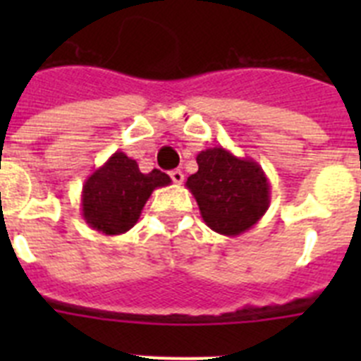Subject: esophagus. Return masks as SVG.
Segmentation results:
<instances>
[{"mask_svg":"<svg viewBox=\"0 0 361 361\" xmlns=\"http://www.w3.org/2000/svg\"><path fill=\"white\" fill-rule=\"evenodd\" d=\"M170 177H171V180H173L175 184H180L184 180V173L180 170H171Z\"/></svg>","mask_w":361,"mask_h":361,"instance_id":"esophagus-1","label":"esophagus"}]
</instances>
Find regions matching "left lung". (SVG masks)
I'll return each mask as SVG.
<instances>
[{
  "mask_svg": "<svg viewBox=\"0 0 361 361\" xmlns=\"http://www.w3.org/2000/svg\"><path fill=\"white\" fill-rule=\"evenodd\" d=\"M199 171L186 188L199 204L202 220L215 233L237 237L262 219L271 202V186L262 166L237 157L222 146L197 155Z\"/></svg>",
  "mask_w": 361,
  "mask_h": 361,
  "instance_id": "left-lung-1",
  "label": "left lung"
}]
</instances>
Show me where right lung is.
Masks as SVG:
<instances>
[{
	"instance_id": "add662e5",
	"label": "right lung",
	"mask_w": 361,
	"mask_h": 361,
	"mask_svg": "<svg viewBox=\"0 0 361 361\" xmlns=\"http://www.w3.org/2000/svg\"><path fill=\"white\" fill-rule=\"evenodd\" d=\"M168 184L171 178L161 170L141 173L133 159L116 152L82 184L81 215L95 231L121 235L137 224L153 190Z\"/></svg>"
}]
</instances>
